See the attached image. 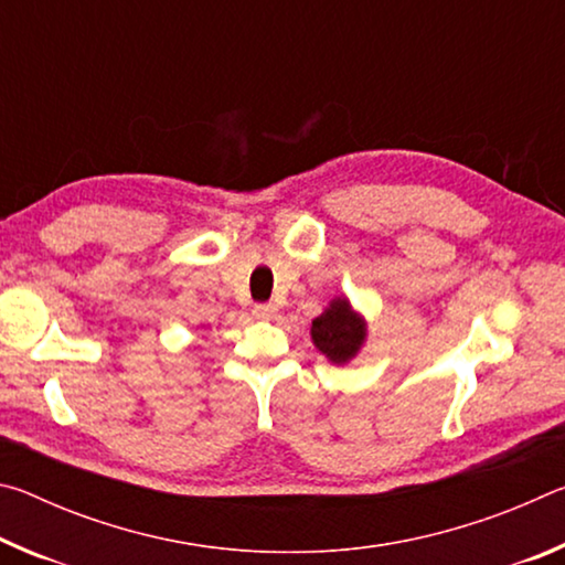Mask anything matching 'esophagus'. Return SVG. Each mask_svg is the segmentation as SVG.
Instances as JSON below:
<instances>
[{
	"mask_svg": "<svg viewBox=\"0 0 565 565\" xmlns=\"http://www.w3.org/2000/svg\"><path fill=\"white\" fill-rule=\"evenodd\" d=\"M276 311H279V309H276L274 303H256L254 306V317L256 319H274Z\"/></svg>",
	"mask_w": 565,
	"mask_h": 565,
	"instance_id": "esophagus-1",
	"label": "esophagus"
}]
</instances>
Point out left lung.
I'll return each instance as SVG.
<instances>
[{
	"label": "left lung",
	"instance_id": "obj_1",
	"mask_svg": "<svg viewBox=\"0 0 565 565\" xmlns=\"http://www.w3.org/2000/svg\"><path fill=\"white\" fill-rule=\"evenodd\" d=\"M311 339L333 363H349L366 341V321L351 309L349 299H333L329 309L311 321Z\"/></svg>",
	"mask_w": 565,
	"mask_h": 565
}]
</instances>
